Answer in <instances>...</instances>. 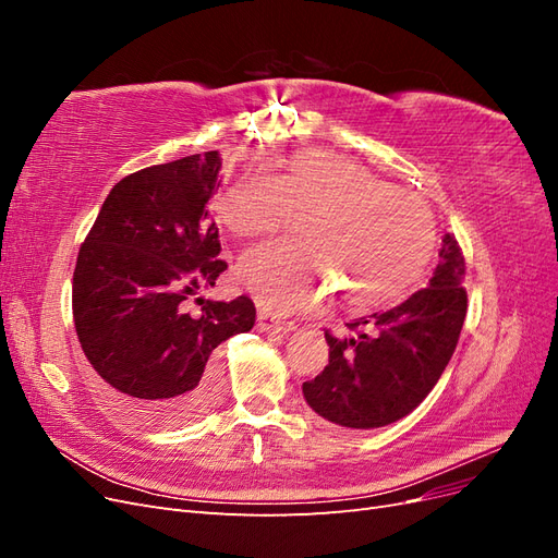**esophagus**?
<instances>
[{"label": "esophagus", "instance_id": "1", "mask_svg": "<svg viewBox=\"0 0 558 558\" xmlns=\"http://www.w3.org/2000/svg\"><path fill=\"white\" fill-rule=\"evenodd\" d=\"M258 328L260 330H281V332H291V330H295V324H291V320H281V318H277V316H272V314H267V312H258Z\"/></svg>", "mask_w": 558, "mask_h": 558}]
</instances>
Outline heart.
<instances>
[{"label": "heart", "instance_id": "obj_1", "mask_svg": "<svg viewBox=\"0 0 558 558\" xmlns=\"http://www.w3.org/2000/svg\"><path fill=\"white\" fill-rule=\"evenodd\" d=\"M307 207V238L253 244L240 256L238 279L269 312L316 307L330 289L328 269L347 302L373 305L418 272L435 240L424 197L328 150L298 154L279 174L246 170L218 197V216L240 238L272 232Z\"/></svg>", "mask_w": 558, "mask_h": 558}]
</instances>
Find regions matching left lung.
Returning <instances> with one entry per match:
<instances>
[{
	"instance_id": "obj_1",
	"label": "left lung",
	"mask_w": 558,
	"mask_h": 558,
	"mask_svg": "<svg viewBox=\"0 0 558 558\" xmlns=\"http://www.w3.org/2000/svg\"><path fill=\"white\" fill-rule=\"evenodd\" d=\"M465 258L445 234L428 286L398 305L347 324L353 335L326 330L328 365L302 384L310 408L344 428H381L408 416L442 377L468 312Z\"/></svg>"
}]
</instances>
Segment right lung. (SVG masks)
I'll use <instances>...</instances> for the list:
<instances>
[{
    "instance_id": "right-lung-1",
    "label": "right lung",
    "mask_w": 558,
    "mask_h": 558,
    "mask_svg": "<svg viewBox=\"0 0 558 558\" xmlns=\"http://www.w3.org/2000/svg\"><path fill=\"white\" fill-rule=\"evenodd\" d=\"M218 150L154 165L118 181L81 244L72 310L83 353L113 408L146 428H179L218 391L214 349L256 324L251 298L185 299L228 263L209 209Z\"/></svg>"
}]
</instances>
